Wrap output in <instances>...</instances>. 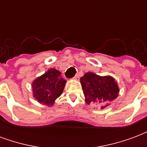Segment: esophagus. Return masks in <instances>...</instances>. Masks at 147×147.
Returning <instances> with one entry per match:
<instances>
[{
    "label": "esophagus",
    "instance_id": "1",
    "mask_svg": "<svg viewBox=\"0 0 147 147\" xmlns=\"http://www.w3.org/2000/svg\"><path fill=\"white\" fill-rule=\"evenodd\" d=\"M78 78H79V76H78V75H76V76L74 77L73 79H74V80H77V79H78Z\"/></svg>",
    "mask_w": 147,
    "mask_h": 147
}]
</instances>
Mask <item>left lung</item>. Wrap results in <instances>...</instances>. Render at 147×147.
<instances>
[{
  "mask_svg": "<svg viewBox=\"0 0 147 147\" xmlns=\"http://www.w3.org/2000/svg\"><path fill=\"white\" fill-rule=\"evenodd\" d=\"M83 94L86 104H94L105 108L118 96L119 88L113 78L100 76L92 72H87L81 77Z\"/></svg>",
  "mask_w": 147,
  "mask_h": 147,
  "instance_id": "1",
  "label": "left lung"
}]
</instances>
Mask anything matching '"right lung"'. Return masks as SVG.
<instances>
[{"instance_id":"add662e5","label":"right lung","mask_w":147,"mask_h":147,"mask_svg":"<svg viewBox=\"0 0 147 147\" xmlns=\"http://www.w3.org/2000/svg\"><path fill=\"white\" fill-rule=\"evenodd\" d=\"M65 83L66 80L62 78L61 72L51 68L34 81L32 84L34 97L41 103L53 105L63 92Z\"/></svg>"}]
</instances>
